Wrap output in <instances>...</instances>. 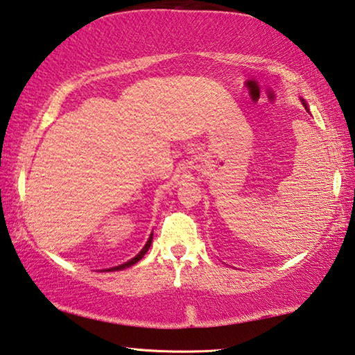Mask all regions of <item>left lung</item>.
<instances>
[{"label":"left lung","mask_w":355,"mask_h":355,"mask_svg":"<svg viewBox=\"0 0 355 355\" xmlns=\"http://www.w3.org/2000/svg\"><path fill=\"white\" fill-rule=\"evenodd\" d=\"M302 104H304V105H306V109L309 110V107H307V104H306V103H304V99H302Z\"/></svg>","instance_id":"obj_1"}]
</instances>
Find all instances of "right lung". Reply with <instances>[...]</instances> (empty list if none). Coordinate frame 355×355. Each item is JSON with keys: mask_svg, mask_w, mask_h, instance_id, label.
<instances>
[{"mask_svg": "<svg viewBox=\"0 0 355 355\" xmlns=\"http://www.w3.org/2000/svg\"><path fill=\"white\" fill-rule=\"evenodd\" d=\"M151 243H153V234H151V237L148 239L146 245L143 246V250H141L139 254H137V256H135L134 259H130L129 262H126V263H123V265H118V266H114V268H109V270H104V271H120V270H124V268H129V266H132L134 263L139 262V260H141V257L145 256V254L148 252V250H149V246H151Z\"/></svg>", "mask_w": 355, "mask_h": 355, "instance_id": "add662e5", "label": "right lung"}]
</instances>
